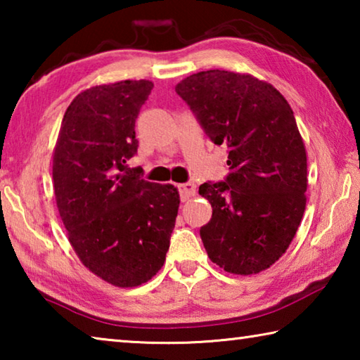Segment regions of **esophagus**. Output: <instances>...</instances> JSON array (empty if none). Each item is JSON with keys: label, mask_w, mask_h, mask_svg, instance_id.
Masks as SVG:
<instances>
[{"label": "esophagus", "mask_w": 360, "mask_h": 360, "mask_svg": "<svg viewBox=\"0 0 360 360\" xmlns=\"http://www.w3.org/2000/svg\"><path fill=\"white\" fill-rule=\"evenodd\" d=\"M195 184H192V182H184V184H179L178 186V192H179V197L182 202H186V200H188L192 197V195H195Z\"/></svg>", "instance_id": "obj_1"}]
</instances>
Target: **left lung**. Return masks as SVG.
<instances>
[{"instance_id":"1","label":"left lung","mask_w":360,"mask_h":360,"mask_svg":"<svg viewBox=\"0 0 360 360\" xmlns=\"http://www.w3.org/2000/svg\"><path fill=\"white\" fill-rule=\"evenodd\" d=\"M176 94L229 152L224 181L198 188L212 206L200 229L208 257L229 273L255 275L285 252L307 205V152L294 111L273 85L222 70L186 77Z\"/></svg>"}]
</instances>
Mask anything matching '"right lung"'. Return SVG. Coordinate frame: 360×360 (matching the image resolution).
Returning a JSON list of instances; mask_svg holds the SVG:
<instances>
[{
	"mask_svg": "<svg viewBox=\"0 0 360 360\" xmlns=\"http://www.w3.org/2000/svg\"><path fill=\"white\" fill-rule=\"evenodd\" d=\"M154 84L96 85L72 100L53 152L60 217L82 264L105 281L135 288L163 266L179 208L173 186L129 168L135 122Z\"/></svg>",
	"mask_w": 360,
	"mask_h": 360,
	"instance_id": "1",
	"label": "right lung"
}]
</instances>
